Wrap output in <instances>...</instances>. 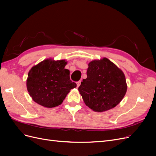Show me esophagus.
<instances>
[{"mask_svg": "<svg viewBox=\"0 0 156 156\" xmlns=\"http://www.w3.org/2000/svg\"><path fill=\"white\" fill-rule=\"evenodd\" d=\"M81 81H79L77 82V87H79L80 85H81Z\"/></svg>", "mask_w": 156, "mask_h": 156, "instance_id": "34e87169", "label": "esophagus"}]
</instances>
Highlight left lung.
Wrapping results in <instances>:
<instances>
[{"label":"left lung","mask_w":156,"mask_h":156,"mask_svg":"<svg viewBox=\"0 0 156 156\" xmlns=\"http://www.w3.org/2000/svg\"><path fill=\"white\" fill-rule=\"evenodd\" d=\"M87 75L78 90L85 105L94 111L111 109L126 95L127 86L125 75L108 58L90 62Z\"/></svg>","instance_id":"1"}]
</instances>
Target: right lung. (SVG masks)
I'll list each match as a JSON object with an SVG mask.
<instances>
[{
    "mask_svg": "<svg viewBox=\"0 0 156 156\" xmlns=\"http://www.w3.org/2000/svg\"><path fill=\"white\" fill-rule=\"evenodd\" d=\"M66 60L48 58L32 67L27 79V90L32 100L47 108L60 105L76 84L65 69Z\"/></svg>",
    "mask_w": 156,
    "mask_h": 156,
    "instance_id": "add662e5",
    "label": "right lung"
}]
</instances>
